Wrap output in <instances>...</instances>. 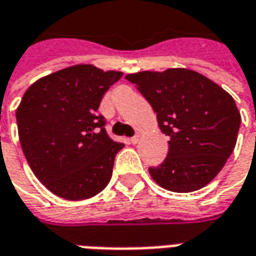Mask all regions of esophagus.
I'll return each mask as SVG.
<instances>
[{
    "mask_svg": "<svg viewBox=\"0 0 256 256\" xmlns=\"http://www.w3.org/2000/svg\"><path fill=\"white\" fill-rule=\"evenodd\" d=\"M130 141H132V144H137V142L140 141V133H137L136 136H134V137H132V140H130Z\"/></svg>",
    "mask_w": 256,
    "mask_h": 256,
    "instance_id": "34e87169",
    "label": "esophagus"
}]
</instances>
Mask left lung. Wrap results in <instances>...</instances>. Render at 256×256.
Listing matches in <instances>:
<instances>
[{
	"label": "left lung",
	"instance_id": "1",
	"mask_svg": "<svg viewBox=\"0 0 256 256\" xmlns=\"http://www.w3.org/2000/svg\"><path fill=\"white\" fill-rule=\"evenodd\" d=\"M126 79L148 100L168 154L150 174L159 186L177 193L203 188L225 166L236 146L242 122L233 97L188 68L128 74Z\"/></svg>",
	"mask_w": 256,
	"mask_h": 256
}]
</instances>
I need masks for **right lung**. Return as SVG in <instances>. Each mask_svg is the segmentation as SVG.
Instances as JSON below:
<instances>
[{
  "mask_svg": "<svg viewBox=\"0 0 256 256\" xmlns=\"http://www.w3.org/2000/svg\"><path fill=\"white\" fill-rule=\"evenodd\" d=\"M120 71L76 64L42 76L16 110L19 141L36 177L56 196L84 200L106 188L123 144L112 141L97 115Z\"/></svg>",
  "mask_w": 256,
  "mask_h": 256,
  "instance_id": "add662e5",
  "label": "right lung"
}]
</instances>
